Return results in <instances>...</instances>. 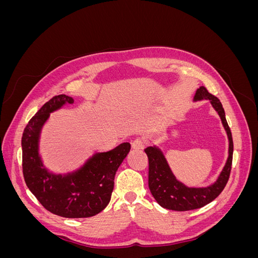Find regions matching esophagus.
Returning <instances> with one entry per match:
<instances>
[{
    "mask_svg": "<svg viewBox=\"0 0 258 258\" xmlns=\"http://www.w3.org/2000/svg\"><path fill=\"white\" fill-rule=\"evenodd\" d=\"M144 146H145V141L142 138H138L134 140V142H132V147H134V150L141 151L143 150Z\"/></svg>",
    "mask_w": 258,
    "mask_h": 258,
    "instance_id": "34e87169",
    "label": "esophagus"
}]
</instances>
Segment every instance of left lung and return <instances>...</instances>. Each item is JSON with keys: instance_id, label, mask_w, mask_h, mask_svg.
I'll use <instances>...</instances> for the list:
<instances>
[{"instance_id": "8db88e82", "label": "left lung", "mask_w": 258, "mask_h": 258, "mask_svg": "<svg viewBox=\"0 0 258 258\" xmlns=\"http://www.w3.org/2000/svg\"><path fill=\"white\" fill-rule=\"evenodd\" d=\"M210 100L211 104L220 115L223 126L227 132L229 140V156L227 162L218 176L217 181L208 187L194 188L187 187L175 178L172 171L170 170L165 156L155 146L145 148V153L148 157V187L156 201L165 209L173 211H189L205 207L212 202L220 195L227 184L232 163L233 142L230 128L226 120L225 111L222 103L216 97L207 90L206 87L197 89L194 100Z\"/></svg>"}]
</instances>
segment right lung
I'll return each instance as SVG.
<instances>
[{"instance_id": "obj_1", "label": "right lung", "mask_w": 258, "mask_h": 258, "mask_svg": "<svg viewBox=\"0 0 258 258\" xmlns=\"http://www.w3.org/2000/svg\"><path fill=\"white\" fill-rule=\"evenodd\" d=\"M74 100L59 95L46 102L30 119L22 134V173L28 188L52 214L68 218L90 217L104 210L111 200L117 169L130 152L121 143L106 153H97L75 172L53 174L38 156V139L49 114Z\"/></svg>"}]
</instances>
